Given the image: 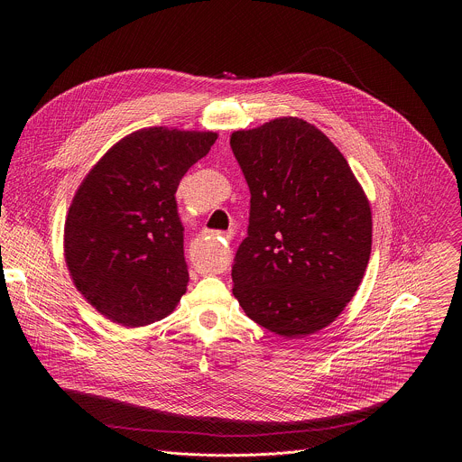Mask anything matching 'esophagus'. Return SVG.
Wrapping results in <instances>:
<instances>
[{"instance_id": "esophagus-1", "label": "esophagus", "mask_w": 462, "mask_h": 462, "mask_svg": "<svg viewBox=\"0 0 462 462\" xmlns=\"http://www.w3.org/2000/svg\"><path fill=\"white\" fill-rule=\"evenodd\" d=\"M223 237H228V234H221ZM225 267H226V261L225 259H221V261H217V265H216V271L219 273V271H225Z\"/></svg>"}]
</instances>
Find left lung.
I'll list each match as a JSON object with an SVG mask.
<instances>
[{"label":"left lung","mask_w":462,"mask_h":462,"mask_svg":"<svg viewBox=\"0 0 462 462\" xmlns=\"http://www.w3.org/2000/svg\"><path fill=\"white\" fill-rule=\"evenodd\" d=\"M230 146L252 195L232 292L271 333L314 335L342 314L365 274L367 195L340 150L303 118L234 131Z\"/></svg>","instance_id":"8db88e82"}]
</instances>
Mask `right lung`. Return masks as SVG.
I'll return each instance as SVG.
<instances>
[{"instance_id": "add662e5", "label": "right lung", "mask_w": 462, "mask_h": 462, "mask_svg": "<svg viewBox=\"0 0 462 462\" xmlns=\"http://www.w3.org/2000/svg\"><path fill=\"white\" fill-rule=\"evenodd\" d=\"M217 134L143 127L113 144L79 186L63 255L79 292L107 319L143 327L173 312L189 282L175 191Z\"/></svg>"}]
</instances>
